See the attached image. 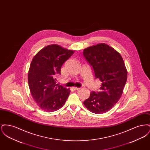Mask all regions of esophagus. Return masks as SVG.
I'll return each instance as SVG.
<instances>
[{
  "instance_id": "34e87169",
  "label": "esophagus",
  "mask_w": 150,
  "mask_h": 150,
  "mask_svg": "<svg viewBox=\"0 0 150 150\" xmlns=\"http://www.w3.org/2000/svg\"><path fill=\"white\" fill-rule=\"evenodd\" d=\"M73 89H74L75 91H77V90L80 89V88H78V87H73Z\"/></svg>"
}]
</instances>
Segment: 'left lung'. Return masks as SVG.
<instances>
[{
  "label": "left lung",
  "instance_id": "left-lung-1",
  "mask_svg": "<svg viewBox=\"0 0 150 150\" xmlns=\"http://www.w3.org/2000/svg\"><path fill=\"white\" fill-rule=\"evenodd\" d=\"M83 55L93 67L95 77L102 82L100 91L92 92L84 105L91 112L101 114L120 100L127 80V70L120 54L105 43L85 48Z\"/></svg>",
  "mask_w": 150,
  "mask_h": 150
}]
</instances>
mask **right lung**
Listing matches in <instances>:
<instances>
[{"mask_svg":"<svg viewBox=\"0 0 150 150\" xmlns=\"http://www.w3.org/2000/svg\"><path fill=\"white\" fill-rule=\"evenodd\" d=\"M74 53V50L51 44L33 57L28 72L29 89L33 99L43 111H57L68 98L70 89L56 84V76L61 74L62 64Z\"/></svg>","mask_w":150,"mask_h":150,"instance_id":"add662e5","label":"right lung"}]
</instances>
